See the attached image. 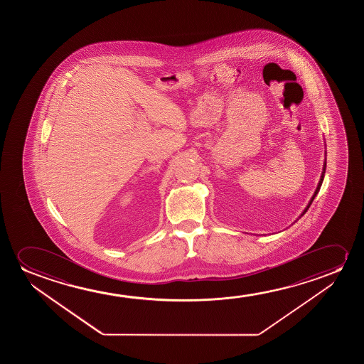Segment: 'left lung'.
Returning <instances> with one entry per match:
<instances>
[{"mask_svg":"<svg viewBox=\"0 0 364 364\" xmlns=\"http://www.w3.org/2000/svg\"><path fill=\"white\" fill-rule=\"evenodd\" d=\"M324 173H326V160H324V164H323V171H322V175H321V179H319L318 185H317V188H316V191H314V196L311 198V200H309V205L306 206V209L304 210V213L301 214V216H304V214H306V211L309 209V206H311V204H312V201H314V198H316V195L318 194L319 189H321V185H322V183H323V178H324ZM299 216V218H301Z\"/></svg>","mask_w":364,"mask_h":364,"instance_id":"8db88e82","label":"left lung"}]
</instances>
